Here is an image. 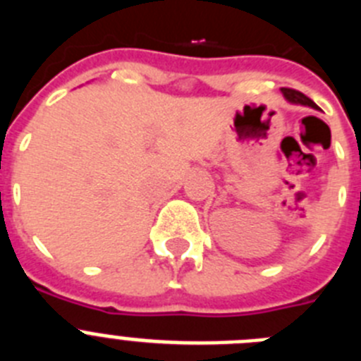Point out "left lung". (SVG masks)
<instances>
[{"label":"left lung","mask_w":361,"mask_h":361,"mask_svg":"<svg viewBox=\"0 0 361 361\" xmlns=\"http://www.w3.org/2000/svg\"><path fill=\"white\" fill-rule=\"evenodd\" d=\"M280 92H282L283 97L288 99L289 103H293V104H302V106H309V108H314V110H318L317 104L312 103L311 99H309L307 95L302 94V92L291 90V88H280Z\"/></svg>","instance_id":"left-lung-1"}]
</instances>
